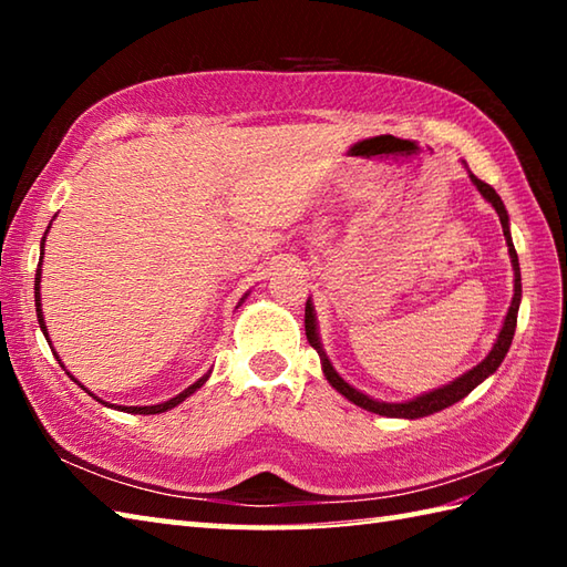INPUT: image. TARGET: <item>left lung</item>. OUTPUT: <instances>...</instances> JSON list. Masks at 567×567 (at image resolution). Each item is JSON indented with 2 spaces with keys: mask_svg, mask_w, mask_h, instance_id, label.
I'll list each match as a JSON object with an SVG mask.
<instances>
[{
  "mask_svg": "<svg viewBox=\"0 0 567 567\" xmlns=\"http://www.w3.org/2000/svg\"><path fill=\"white\" fill-rule=\"evenodd\" d=\"M465 165V163H463ZM470 175V183L477 187L480 195H483L492 207H495L499 221H502V231L504 238H507V248H509V258H512V268H514V297H512V305L507 317H504L502 329L497 333V341L492 346V351L485 355L483 363H477L473 370L463 372L461 378H455L453 382L443 384V388H436L431 392H424L414 396V400H406V402H380V400H372L370 394L355 390L353 384H348L336 368L331 365V360L323 351L321 339H319V323H317V315H315V305H311V299H307V307H305V331H307V341L309 346L315 348L321 358V370H323V378L329 380L331 388L343 394L348 402H353L360 409H368L372 414H380V416H390V419H421V416H429V414H436L441 409L451 406L455 402H461L463 396H467L473 392L480 382H485L492 372H497V368L502 365L504 355H507L512 339H514V331H516V315H519V305H522V270H519V258H516V250L512 244V231H509V214L504 209V202L497 195L495 189H492L483 179H477L473 173L467 171Z\"/></svg>",
  "mask_w": 567,
  "mask_h": 567,
  "instance_id": "1",
  "label": "left lung"
}]
</instances>
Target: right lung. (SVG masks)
Segmentation results:
<instances>
[{
    "instance_id": "right-lung-1",
    "label": "right lung",
    "mask_w": 567,
    "mask_h": 567,
    "mask_svg": "<svg viewBox=\"0 0 567 567\" xmlns=\"http://www.w3.org/2000/svg\"><path fill=\"white\" fill-rule=\"evenodd\" d=\"M48 228H51V226H48ZM48 228H45V234H48ZM45 234H43V240H41V258H39V268H35V282H33V290H35V292H33V297H35V317H39L41 331H43V336H45L48 346H51V339H48V327H45V319H43V309H41V265H43V250H45ZM246 297H248V292H246L244 297H240L238 307L244 305V299H246ZM238 307H236V309H238ZM51 348H53V346H51ZM53 353H55V351H53ZM58 363H60V360H58ZM60 365H63V363H60ZM63 368H65V365H63ZM65 372H68V370H65ZM68 375H70V372H68ZM209 375H212V370L207 372V375H202V378H199L195 384H189L187 390H183V392H179V394H175L173 400L161 402V404H151V406H122V404L116 406V404H110V402H102L100 396H94V394H92L87 388H84V384H82L80 380H75V375H70V380H72V382H78L84 392H87L90 396H94V400H97V402H102L104 406H114V409H118V412H126V414H163V412H167V409H173V406H177L179 402H185L189 394H195V392L202 388V384L209 380Z\"/></svg>"
}]
</instances>
